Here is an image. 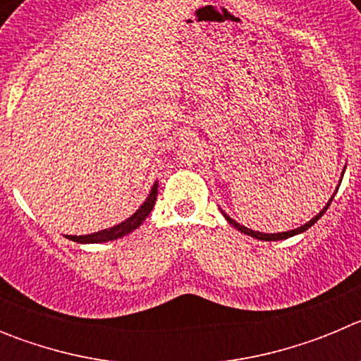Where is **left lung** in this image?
Listing matches in <instances>:
<instances>
[{
	"label": "left lung",
	"instance_id": "1",
	"mask_svg": "<svg viewBox=\"0 0 361 361\" xmlns=\"http://www.w3.org/2000/svg\"><path fill=\"white\" fill-rule=\"evenodd\" d=\"M343 171H345V170H343ZM342 177H343V175H342ZM333 199H334V195L331 197L329 202H327V206H325V208L322 209V212L318 213L317 216H312V219L309 220V222H305L304 226H300V228L291 229V231H283V233H260V231H253V229H250V228H245V226H240V224H238L237 220H233L231 216L226 215L224 212H222V215L226 216V220H228V222H229V224L233 226V228H237L238 231H240V233H245V235H250V237H253V238H258V240H266V242H269V240H283V238L295 237V235H298V233H304L305 229L311 228V226L314 224V222H317V220L320 219V216L324 215L325 212H327V208H329V206H331V202H333Z\"/></svg>",
	"mask_w": 361,
	"mask_h": 361
}]
</instances>
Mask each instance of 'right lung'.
<instances>
[{
    "instance_id": "right-lung-1",
    "label": "right lung",
    "mask_w": 361,
    "mask_h": 361,
    "mask_svg": "<svg viewBox=\"0 0 361 361\" xmlns=\"http://www.w3.org/2000/svg\"><path fill=\"white\" fill-rule=\"evenodd\" d=\"M157 186L159 184L155 183L153 188L149 190V195L146 197L145 202L141 204V208L137 209L132 216L121 222L117 226H111L108 229H101L97 233H90V235H66V238L73 242H79V244H101V242H108V240H116V238L124 237V235H128V233L135 231L139 226L142 224L146 220V216L152 213L153 206H155V200H157Z\"/></svg>"
}]
</instances>
